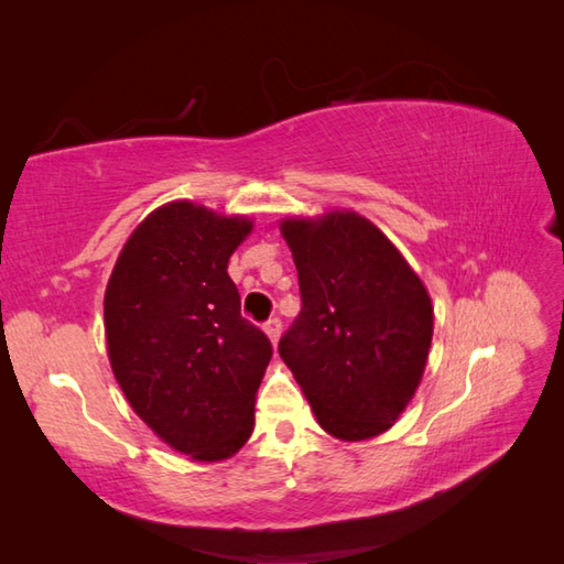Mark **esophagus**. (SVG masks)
Listing matches in <instances>:
<instances>
[{
	"label": "esophagus",
	"mask_w": 564,
	"mask_h": 564,
	"mask_svg": "<svg viewBox=\"0 0 564 564\" xmlns=\"http://www.w3.org/2000/svg\"><path fill=\"white\" fill-rule=\"evenodd\" d=\"M262 330L268 333V338L272 343H278L280 340V333H282V321L278 316H272V318L265 321V324H262Z\"/></svg>",
	"instance_id": "obj_1"
}]
</instances>
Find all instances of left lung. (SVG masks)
<instances>
[{
	"label": "left lung",
	"mask_w": 564,
	"mask_h": 564,
	"mask_svg": "<svg viewBox=\"0 0 564 564\" xmlns=\"http://www.w3.org/2000/svg\"><path fill=\"white\" fill-rule=\"evenodd\" d=\"M282 236L302 312L280 355L321 429L343 441L384 433L421 382L433 338L426 286L375 224L355 212L290 218Z\"/></svg>",
	"instance_id": "1"
}]
</instances>
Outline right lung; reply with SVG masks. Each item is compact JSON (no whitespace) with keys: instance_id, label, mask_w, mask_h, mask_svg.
Here are the masks:
<instances>
[{"instance_id":"1","label":"right lung","mask_w":564,"mask_h":564,"mask_svg":"<svg viewBox=\"0 0 564 564\" xmlns=\"http://www.w3.org/2000/svg\"><path fill=\"white\" fill-rule=\"evenodd\" d=\"M250 228L192 202L160 206L126 240L105 294L109 360L129 404L170 447L206 463L250 438L272 358L226 272Z\"/></svg>"}]
</instances>
